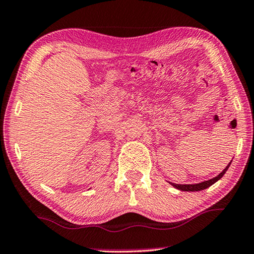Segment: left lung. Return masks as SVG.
<instances>
[{"mask_svg":"<svg viewBox=\"0 0 254 254\" xmlns=\"http://www.w3.org/2000/svg\"><path fill=\"white\" fill-rule=\"evenodd\" d=\"M230 165H231V162L226 166V168L223 170L220 175L216 176V177H214V178L209 179V180H206V182H203V183L191 184V185H179V184H173V183H170V184L173 185L175 188H177V189H179V190H183V191H199V190H203V189H206V188H208L209 186H212V185L216 183L217 180H220L223 177V176H224V174L226 173V170L229 169Z\"/></svg>","mask_w":254,"mask_h":254,"instance_id":"left-lung-1","label":"left lung"}]
</instances>
